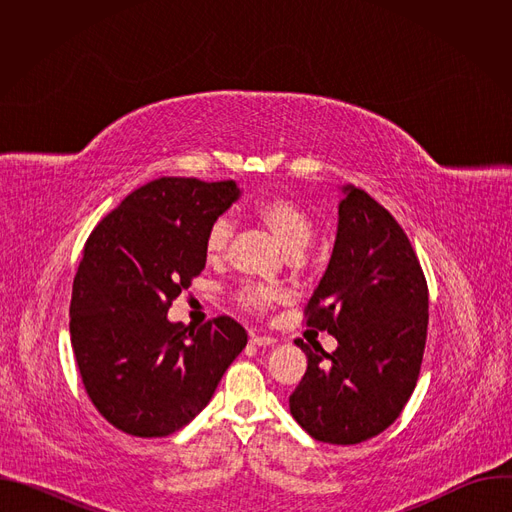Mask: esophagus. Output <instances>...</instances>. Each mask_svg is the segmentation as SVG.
<instances>
[{
    "mask_svg": "<svg viewBox=\"0 0 512 512\" xmlns=\"http://www.w3.org/2000/svg\"><path fill=\"white\" fill-rule=\"evenodd\" d=\"M251 344H255V346H271V344H275V338L273 336H261V334H251Z\"/></svg>",
    "mask_w": 512,
    "mask_h": 512,
    "instance_id": "obj_1",
    "label": "esophagus"
}]
</instances>
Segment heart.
Returning <instances> with one entry per match:
<instances>
[{"label":"heart","mask_w":512,"mask_h":512,"mask_svg":"<svg viewBox=\"0 0 512 512\" xmlns=\"http://www.w3.org/2000/svg\"><path fill=\"white\" fill-rule=\"evenodd\" d=\"M255 223L267 229L273 239L291 255L296 257L310 247L316 237V221L312 212L296 198L287 194H269L255 200L249 208ZM233 239V223L229 216H216L208 225L202 241L204 259L212 265L223 263ZM285 300V291L267 285H247L237 294L241 308L267 314Z\"/></svg>","instance_id":"heart-1"}]
</instances>
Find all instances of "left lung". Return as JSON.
<instances>
[{
  "label": "left lung",
  "instance_id": "8db88e82",
  "mask_svg": "<svg viewBox=\"0 0 512 512\" xmlns=\"http://www.w3.org/2000/svg\"><path fill=\"white\" fill-rule=\"evenodd\" d=\"M338 233L304 322L328 330L334 352L296 344L308 369L289 411L318 442L352 446L385 431L409 401L427 338L429 300L419 259L393 214L346 186Z\"/></svg>",
  "mask_w": 512,
  "mask_h": 512
}]
</instances>
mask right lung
I'll list each match as a JSON object with an SVG mask.
<instances>
[{
    "instance_id": "1",
    "label": "right lung",
    "mask_w": 512,
    "mask_h": 512,
    "mask_svg": "<svg viewBox=\"0 0 512 512\" xmlns=\"http://www.w3.org/2000/svg\"><path fill=\"white\" fill-rule=\"evenodd\" d=\"M237 198L233 180L164 176L131 192L85 243L70 342L89 399L123 433L164 437L190 423L247 344L229 316L198 328L166 316L206 265L208 225Z\"/></svg>"
}]
</instances>
